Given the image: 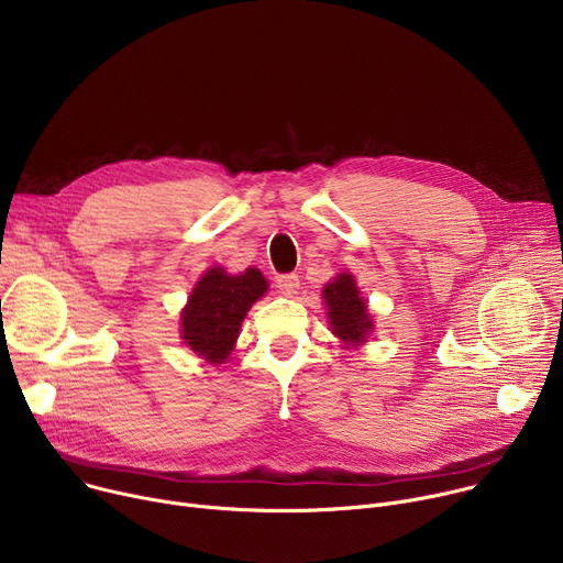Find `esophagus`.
<instances>
[{
  "label": "esophagus",
  "instance_id": "esophagus-1",
  "mask_svg": "<svg viewBox=\"0 0 563 563\" xmlns=\"http://www.w3.org/2000/svg\"><path fill=\"white\" fill-rule=\"evenodd\" d=\"M277 288L282 290V295L292 297V295L297 292V288H299V277H297L295 273H290V275H279V277H277Z\"/></svg>",
  "mask_w": 563,
  "mask_h": 563
}]
</instances>
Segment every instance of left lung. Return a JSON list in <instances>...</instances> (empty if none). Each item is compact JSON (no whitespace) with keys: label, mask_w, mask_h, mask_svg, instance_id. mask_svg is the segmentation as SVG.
<instances>
[{"label":"left lung","mask_w":563,"mask_h":563,"mask_svg":"<svg viewBox=\"0 0 563 563\" xmlns=\"http://www.w3.org/2000/svg\"><path fill=\"white\" fill-rule=\"evenodd\" d=\"M322 297L329 309L331 331L347 344L365 342L367 333L374 329L365 299L358 297V288L352 275H340L335 282L327 284Z\"/></svg>","instance_id":"1"}]
</instances>
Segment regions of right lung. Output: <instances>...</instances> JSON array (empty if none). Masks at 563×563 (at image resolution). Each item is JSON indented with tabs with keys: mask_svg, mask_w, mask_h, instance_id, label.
<instances>
[{
	"mask_svg": "<svg viewBox=\"0 0 563 563\" xmlns=\"http://www.w3.org/2000/svg\"><path fill=\"white\" fill-rule=\"evenodd\" d=\"M266 290L264 275L254 268H247L243 275L209 268L183 311L185 342L205 361L213 365L225 363L245 313Z\"/></svg>",
	"mask_w": 563,
	"mask_h": 563,
	"instance_id": "obj_1",
	"label": "right lung"
}]
</instances>
